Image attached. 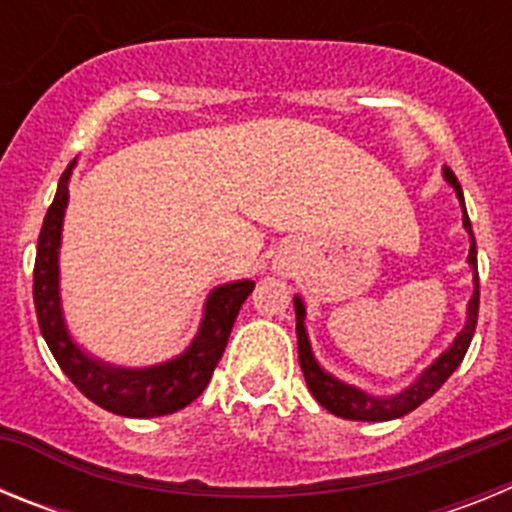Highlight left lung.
<instances>
[{
    "mask_svg": "<svg viewBox=\"0 0 512 512\" xmlns=\"http://www.w3.org/2000/svg\"><path fill=\"white\" fill-rule=\"evenodd\" d=\"M443 179L449 182V187H454L456 200L461 205V223L464 230L469 233V256L467 264L472 269V282L474 292L472 300L467 305V320H464V328L456 333V338L451 341V346L443 351L441 356L425 366L420 377L413 384H408L405 390L397 392V395H369V392L359 390L354 384L343 382V379L333 377L330 372H325L320 361L312 354V343L307 336L305 328V302L300 295H295V315H297V356H300L302 374H305L307 390L312 392V397L323 405L328 413L338 415V418L346 420H366V423H382V420H395L402 415L413 413L418 405H423L428 397L436 395L441 390V384L456 372V366L461 364L464 354H467L469 343H472L474 328H477V312H479V277H477V243H474L472 223H469L467 205H464V192H461V184L456 182V176L451 169H443Z\"/></svg>",
    "mask_w": 512,
    "mask_h": 512,
    "instance_id": "8db88e82",
    "label": "left lung"
}]
</instances>
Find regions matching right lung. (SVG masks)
I'll return each instance as SVG.
<instances>
[{"instance_id":"add662e5","label":"right lung","mask_w":512,"mask_h":512,"mask_svg":"<svg viewBox=\"0 0 512 512\" xmlns=\"http://www.w3.org/2000/svg\"><path fill=\"white\" fill-rule=\"evenodd\" d=\"M76 161L63 171L53 205L48 207L40 228L38 256L33 271V300L40 333L56 356L63 374L76 384L84 397L125 418H158L187 408L210 384L217 361L228 346L238 310L251 295L256 282L238 279L215 287L207 295L200 328L182 354L151 366H117L89 354L71 336L61 305V233L63 215L69 207V182Z\"/></svg>"}]
</instances>
